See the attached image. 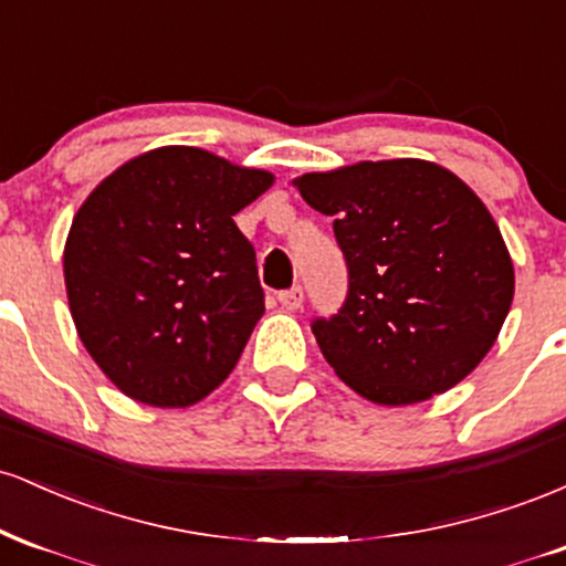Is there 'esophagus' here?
Here are the masks:
<instances>
[{
  "label": "esophagus",
  "instance_id": "34e87169",
  "mask_svg": "<svg viewBox=\"0 0 566 566\" xmlns=\"http://www.w3.org/2000/svg\"><path fill=\"white\" fill-rule=\"evenodd\" d=\"M279 303L284 311H297L303 305V287H290L279 292Z\"/></svg>",
  "mask_w": 566,
  "mask_h": 566
}]
</instances>
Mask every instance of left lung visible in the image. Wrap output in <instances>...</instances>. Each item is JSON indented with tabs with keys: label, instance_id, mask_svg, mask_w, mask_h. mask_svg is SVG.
Listing matches in <instances>:
<instances>
[{
	"label": "left lung",
	"instance_id": "obj_1",
	"mask_svg": "<svg viewBox=\"0 0 566 566\" xmlns=\"http://www.w3.org/2000/svg\"><path fill=\"white\" fill-rule=\"evenodd\" d=\"M295 186L335 218L346 258V303L311 324L337 378L375 405L399 407L473 373L513 301L509 247L484 201L423 159L305 172Z\"/></svg>",
	"mask_w": 566,
	"mask_h": 566
}]
</instances>
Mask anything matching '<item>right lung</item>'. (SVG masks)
<instances>
[{
  "mask_svg": "<svg viewBox=\"0 0 566 566\" xmlns=\"http://www.w3.org/2000/svg\"><path fill=\"white\" fill-rule=\"evenodd\" d=\"M271 184L265 170L165 146L84 199L63 250L69 308L87 354L129 399L197 405L237 367L265 305L233 216Z\"/></svg>",
  "mask_w": 566,
  "mask_h": 566,
  "instance_id": "add662e5",
  "label": "right lung"
}]
</instances>
